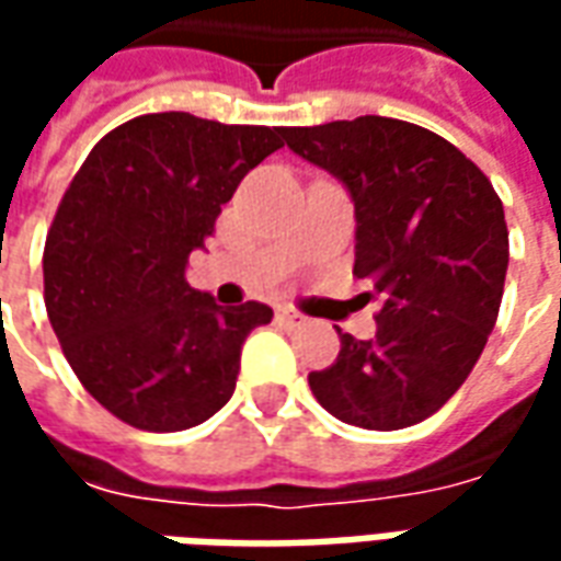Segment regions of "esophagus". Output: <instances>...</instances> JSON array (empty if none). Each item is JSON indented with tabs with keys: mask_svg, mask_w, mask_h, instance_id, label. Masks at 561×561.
I'll return each instance as SVG.
<instances>
[{
	"mask_svg": "<svg viewBox=\"0 0 561 561\" xmlns=\"http://www.w3.org/2000/svg\"><path fill=\"white\" fill-rule=\"evenodd\" d=\"M279 321L285 328H304L309 318L304 312H297V309H279Z\"/></svg>",
	"mask_w": 561,
	"mask_h": 561,
	"instance_id": "obj_1",
	"label": "esophagus"
}]
</instances>
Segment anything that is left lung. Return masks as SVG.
Returning <instances> with one entry per match:
<instances>
[{"mask_svg":"<svg viewBox=\"0 0 561 561\" xmlns=\"http://www.w3.org/2000/svg\"><path fill=\"white\" fill-rule=\"evenodd\" d=\"M282 138L348 188L354 276L381 300L376 336L340 330V357L309 373V388L352 426L388 433L426 421L469 378L499 318L507 225L493 183L450 140L390 116Z\"/></svg>","mask_w":561,"mask_h":561,"instance_id":"1","label":"left lung"}]
</instances>
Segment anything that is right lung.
Returning a JSON list of instances; mask_svg holds the SVG:
<instances>
[{
	"label": "right lung",
	"mask_w": 561,
	"mask_h": 561,
	"mask_svg": "<svg viewBox=\"0 0 561 561\" xmlns=\"http://www.w3.org/2000/svg\"><path fill=\"white\" fill-rule=\"evenodd\" d=\"M285 128L168 111L107 131L59 201L44 243V306L66 360L107 412L176 433L231 400L264 304L219 306L185 282L221 204Z\"/></svg>",
	"instance_id": "obj_1"
}]
</instances>
